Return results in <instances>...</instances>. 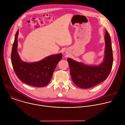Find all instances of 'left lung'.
I'll use <instances>...</instances> for the list:
<instances>
[{
  "instance_id": "obj_1",
  "label": "left lung",
  "mask_w": 125,
  "mask_h": 125,
  "mask_svg": "<svg viewBox=\"0 0 125 125\" xmlns=\"http://www.w3.org/2000/svg\"><path fill=\"white\" fill-rule=\"evenodd\" d=\"M105 49L103 62L98 66H89L68 58L70 74L74 83L78 87L88 88L105 81L111 72L113 62L111 40L108 31L105 34Z\"/></svg>"
}]
</instances>
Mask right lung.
Returning a JSON list of instances; mask_svg holds the SVG:
<instances>
[{"label":"right lung","instance_id":"1","mask_svg":"<svg viewBox=\"0 0 125 125\" xmlns=\"http://www.w3.org/2000/svg\"><path fill=\"white\" fill-rule=\"evenodd\" d=\"M18 30L13 43L11 60L14 72L21 81L36 87H43L50 81L54 71L62 58V54L47 56L42 60L33 63L22 61L17 52Z\"/></svg>","mask_w":125,"mask_h":125}]
</instances>
